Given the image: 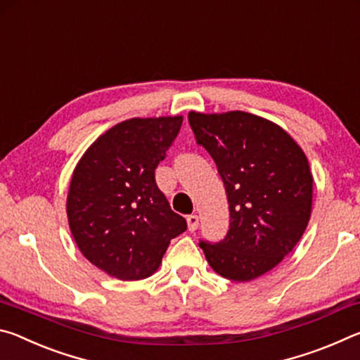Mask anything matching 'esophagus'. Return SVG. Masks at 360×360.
<instances>
[{
	"mask_svg": "<svg viewBox=\"0 0 360 360\" xmlns=\"http://www.w3.org/2000/svg\"><path fill=\"white\" fill-rule=\"evenodd\" d=\"M187 227L191 231H195L198 229V216L197 214L187 216Z\"/></svg>",
	"mask_w": 360,
	"mask_h": 360,
	"instance_id": "obj_1",
	"label": "esophagus"
}]
</instances>
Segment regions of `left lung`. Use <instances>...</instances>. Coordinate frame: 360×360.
Returning a JSON list of instances; mask_svg holds the SVG:
<instances>
[{"mask_svg": "<svg viewBox=\"0 0 360 360\" xmlns=\"http://www.w3.org/2000/svg\"><path fill=\"white\" fill-rule=\"evenodd\" d=\"M188 124L216 162L230 210L227 236L200 248L217 275L252 281L281 264L304 233L313 206L308 158L288 131L251 112L191 111Z\"/></svg>", "mask_w": 360, "mask_h": 360, "instance_id": "left-lung-1", "label": "left lung"}]
</instances>
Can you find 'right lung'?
Returning <instances> with one entry per match:
<instances>
[{
	"label": "right lung",
	"instance_id": "obj_1",
	"mask_svg": "<svg viewBox=\"0 0 360 360\" xmlns=\"http://www.w3.org/2000/svg\"><path fill=\"white\" fill-rule=\"evenodd\" d=\"M182 115L133 117L96 138L72 172L66 214L90 264L122 281L158 270L186 219L169 208L155 168L178 136Z\"/></svg>",
	"mask_w": 360,
	"mask_h": 360
}]
</instances>
